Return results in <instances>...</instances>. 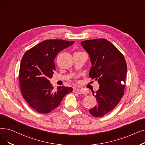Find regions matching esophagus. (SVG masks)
Listing matches in <instances>:
<instances>
[{
	"label": "esophagus",
	"instance_id": "esophagus-1",
	"mask_svg": "<svg viewBox=\"0 0 145 145\" xmlns=\"http://www.w3.org/2000/svg\"><path fill=\"white\" fill-rule=\"evenodd\" d=\"M73 92L76 93L78 94H82L84 93V91L82 89H78V88H75V89H73Z\"/></svg>",
	"mask_w": 145,
	"mask_h": 145
}]
</instances>
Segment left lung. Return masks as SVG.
<instances>
[{
	"mask_svg": "<svg viewBox=\"0 0 145 145\" xmlns=\"http://www.w3.org/2000/svg\"><path fill=\"white\" fill-rule=\"evenodd\" d=\"M80 44L90 57L89 76L99 84L95 95L93 93L97 104L89 112L94 117H102L114 109L124 95L126 61L123 54L106 39L85 40Z\"/></svg>",
	"mask_w": 145,
	"mask_h": 145,
	"instance_id": "1",
	"label": "left lung"
}]
</instances>
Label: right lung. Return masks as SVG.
Masks as SVG:
<instances>
[{
  "label": "right lung",
  "mask_w": 145,
  "mask_h": 145,
  "mask_svg": "<svg viewBox=\"0 0 145 145\" xmlns=\"http://www.w3.org/2000/svg\"><path fill=\"white\" fill-rule=\"evenodd\" d=\"M74 41L47 40L28 50L23 56L20 68V84L24 98L34 110L46 114L57 108L73 88L59 86L56 91L49 80L53 77L57 54Z\"/></svg>",
  "instance_id": "1"
}]
</instances>
